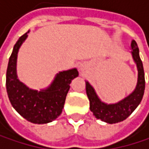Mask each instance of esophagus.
Returning <instances> with one entry per match:
<instances>
[{
	"instance_id": "obj_1",
	"label": "esophagus",
	"mask_w": 149,
	"mask_h": 149,
	"mask_svg": "<svg viewBox=\"0 0 149 149\" xmlns=\"http://www.w3.org/2000/svg\"><path fill=\"white\" fill-rule=\"evenodd\" d=\"M78 68H79V70H80V72H82V73H84L86 71V66L84 65H80L79 66H78Z\"/></svg>"
}]
</instances>
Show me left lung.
I'll return each mask as SVG.
<instances>
[{
    "mask_svg": "<svg viewBox=\"0 0 149 149\" xmlns=\"http://www.w3.org/2000/svg\"><path fill=\"white\" fill-rule=\"evenodd\" d=\"M131 54L136 65L137 69V82L134 91L124 99L115 104H107L97 95L95 88L88 81H86V95L90 102V110L93 115L103 122L108 124H116L121 122L134 112V110L140 104L145 92V73L143 63L139 56V49L136 41L131 42Z\"/></svg>",
    "mask_w": 149,
    "mask_h": 149,
    "instance_id": "obj_1",
    "label": "left lung"
}]
</instances>
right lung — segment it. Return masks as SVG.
<instances>
[{"mask_svg": "<svg viewBox=\"0 0 149 149\" xmlns=\"http://www.w3.org/2000/svg\"><path fill=\"white\" fill-rule=\"evenodd\" d=\"M28 33L16 42L10 56L6 73L7 94L13 108L27 121L47 124L61 115L70 84L78 76V71L73 68L59 72L47 88L40 91L29 88L19 80L16 70L19 49L28 37Z\"/></svg>", "mask_w": 149, "mask_h": 149, "instance_id": "add662e5", "label": "right lung"}]
</instances>
